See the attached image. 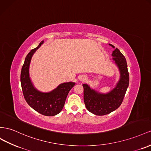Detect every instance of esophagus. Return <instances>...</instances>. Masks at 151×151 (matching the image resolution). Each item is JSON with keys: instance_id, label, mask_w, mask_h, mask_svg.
Returning a JSON list of instances; mask_svg holds the SVG:
<instances>
[{"instance_id": "obj_1", "label": "esophagus", "mask_w": 151, "mask_h": 151, "mask_svg": "<svg viewBox=\"0 0 151 151\" xmlns=\"http://www.w3.org/2000/svg\"><path fill=\"white\" fill-rule=\"evenodd\" d=\"M79 80L81 81H85L86 80V76L84 75H81L79 77Z\"/></svg>"}]
</instances>
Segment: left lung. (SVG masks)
I'll return each instance as SVG.
<instances>
[{
  "instance_id": "obj_1",
  "label": "left lung",
  "mask_w": 151,
  "mask_h": 151,
  "mask_svg": "<svg viewBox=\"0 0 151 151\" xmlns=\"http://www.w3.org/2000/svg\"><path fill=\"white\" fill-rule=\"evenodd\" d=\"M111 46L114 48L112 44ZM113 60L120 72V78L116 87L107 93H100L83 84L84 101L88 111L97 116H104L115 111L123 102L129 86V73L126 60L117 48L113 51Z\"/></svg>"
}]
</instances>
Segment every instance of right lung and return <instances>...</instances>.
<instances>
[{"mask_svg":"<svg viewBox=\"0 0 151 151\" xmlns=\"http://www.w3.org/2000/svg\"><path fill=\"white\" fill-rule=\"evenodd\" d=\"M43 43L42 40L37 47L32 50L26 56L22 68L20 80L23 96L27 104L35 111L44 116H54L62 111L69 91L76 83H62L48 93L40 92L34 86L30 78V64L32 56Z\"/></svg>","mask_w":151,"mask_h":151,"instance_id":"obj_1","label":"right lung"}]
</instances>
